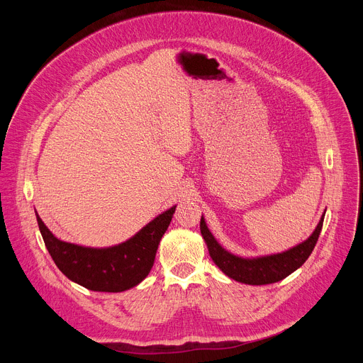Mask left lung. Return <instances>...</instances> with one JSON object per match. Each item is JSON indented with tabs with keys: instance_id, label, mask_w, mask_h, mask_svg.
I'll return each mask as SVG.
<instances>
[{
	"instance_id": "obj_1",
	"label": "left lung",
	"mask_w": 363,
	"mask_h": 363,
	"mask_svg": "<svg viewBox=\"0 0 363 363\" xmlns=\"http://www.w3.org/2000/svg\"><path fill=\"white\" fill-rule=\"evenodd\" d=\"M325 214L326 211L323 213L312 235H310L307 240H304L303 242L286 251H281L277 254L260 255V257H240L227 251L216 240V237L211 234L208 227H206L203 217H201L199 228H201L202 238L206 247H208L213 262L218 266V269L225 276L244 284L262 286V284H272V283L280 281L304 264V262L307 260L308 255L312 254L318 242V238L323 227Z\"/></svg>"
}]
</instances>
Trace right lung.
I'll return each instance as SVG.
<instances>
[{"label":"right lung","mask_w":363,"mask_h":363,"mask_svg":"<svg viewBox=\"0 0 363 363\" xmlns=\"http://www.w3.org/2000/svg\"><path fill=\"white\" fill-rule=\"evenodd\" d=\"M175 208L177 205L155 217L129 240L105 248L62 241L45 227L37 211L35 217L51 258L69 280L93 291L121 293L138 286L149 274Z\"/></svg>","instance_id":"obj_1"}]
</instances>
